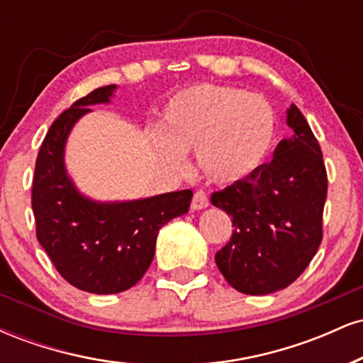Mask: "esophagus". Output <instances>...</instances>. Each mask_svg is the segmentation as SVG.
Instances as JSON below:
<instances>
[{
  "label": "esophagus",
  "mask_w": 363,
  "mask_h": 363,
  "mask_svg": "<svg viewBox=\"0 0 363 363\" xmlns=\"http://www.w3.org/2000/svg\"><path fill=\"white\" fill-rule=\"evenodd\" d=\"M208 205H210L208 196L203 193V191H196L193 196V201H191V208H193V210H203V208H206Z\"/></svg>",
  "instance_id": "esophagus-1"
}]
</instances>
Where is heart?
<instances>
[{"instance_id": "1", "label": "heart", "mask_w": 363, "mask_h": 363, "mask_svg": "<svg viewBox=\"0 0 363 363\" xmlns=\"http://www.w3.org/2000/svg\"><path fill=\"white\" fill-rule=\"evenodd\" d=\"M277 136V114L261 95L225 85H194L177 91L164 109V131H153L158 157L186 167L184 152L208 181L234 184L264 164Z\"/></svg>"}]
</instances>
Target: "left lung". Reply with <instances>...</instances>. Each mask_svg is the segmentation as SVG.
<instances>
[{
	"instance_id": "8db88e82",
	"label": "left lung",
	"mask_w": 363,
	"mask_h": 363,
	"mask_svg": "<svg viewBox=\"0 0 363 363\" xmlns=\"http://www.w3.org/2000/svg\"><path fill=\"white\" fill-rule=\"evenodd\" d=\"M294 129L273 160L244 181L211 194L232 216L230 240L215 254L225 280L247 295L286 289L303 273L323 240L328 174L314 133L297 106L286 111Z\"/></svg>"
}]
</instances>
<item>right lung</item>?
<instances>
[{
  "mask_svg": "<svg viewBox=\"0 0 363 363\" xmlns=\"http://www.w3.org/2000/svg\"><path fill=\"white\" fill-rule=\"evenodd\" d=\"M116 85L78 99L52 123L40 145L32 184L37 240L69 285L90 294H119L136 285L155 254L158 230L189 211L193 191L121 203L83 196L66 174L69 131L94 104H109Z\"/></svg>",
  "mask_w": 363,
  "mask_h": 363,
  "instance_id": "obj_1",
  "label": "right lung"
}]
</instances>
